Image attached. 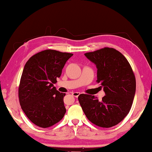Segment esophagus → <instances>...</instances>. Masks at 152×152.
I'll return each mask as SVG.
<instances>
[{
	"label": "esophagus",
	"mask_w": 152,
	"mask_h": 152,
	"mask_svg": "<svg viewBox=\"0 0 152 152\" xmlns=\"http://www.w3.org/2000/svg\"><path fill=\"white\" fill-rule=\"evenodd\" d=\"M80 93H79V92H74L73 93H72V95L75 97H78V96L80 95Z\"/></svg>",
	"instance_id": "1"
}]
</instances>
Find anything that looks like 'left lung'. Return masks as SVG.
Instances as JSON below:
<instances>
[{
    "instance_id": "8db88e82",
    "label": "left lung",
    "mask_w": 152,
    "mask_h": 152,
    "mask_svg": "<svg viewBox=\"0 0 152 152\" xmlns=\"http://www.w3.org/2000/svg\"><path fill=\"white\" fill-rule=\"evenodd\" d=\"M97 68V80L105 95L99 101L94 95L81 94L79 103L88 120L103 128L114 126L131 110L136 91V80L129 61L118 50L103 49L85 54Z\"/></svg>"
}]
</instances>
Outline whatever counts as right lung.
Returning <instances> with one entry per match:
<instances>
[{
	"label": "right lung",
	"mask_w": 152,
	"mask_h": 152,
	"mask_svg": "<svg viewBox=\"0 0 152 152\" xmlns=\"http://www.w3.org/2000/svg\"><path fill=\"white\" fill-rule=\"evenodd\" d=\"M72 55L45 50L31 57L24 66L19 86V99L26 116L38 126H51L66 114L64 103L66 94L57 91L54 84Z\"/></svg>",
	"instance_id": "1"
}]
</instances>
